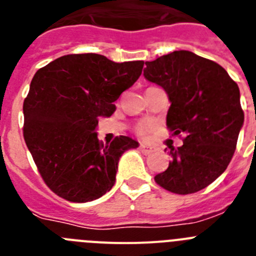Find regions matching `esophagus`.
Masks as SVG:
<instances>
[{"label":"esophagus","instance_id":"1","mask_svg":"<svg viewBox=\"0 0 256 256\" xmlns=\"http://www.w3.org/2000/svg\"><path fill=\"white\" fill-rule=\"evenodd\" d=\"M140 148H141V151L144 154H151V152H154V151L158 150L156 148H152V146H148V144H144L140 146Z\"/></svg>","mask_w":256,"mask_h":256}]
</instances>
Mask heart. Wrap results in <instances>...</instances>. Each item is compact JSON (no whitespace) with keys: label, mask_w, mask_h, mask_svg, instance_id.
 I'll return each instance as SVG.
<instances>
[{"label":"heart","mask_w":256,"mask_h":256,"mask_svg":"<svg viewBox=\"0 0 256 256\" xmlns=\"http://www.w3.org/2000/svg\"><path fill=\"white\" fill-rule=\"evenodd\" d=\"M151 128H152V126L151 124H148V123H144V124H140L138 128H137V132H138L140 136H148V132L151 130Z\"/></svg>","instance_id":"b5f03b06"}]
</instances>
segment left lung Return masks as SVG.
Returning <instances> with one entry per match:
<instances>
[{
    "label": "left lung",
    "instance_id": "8db88e82",
    "mask_svg": "<svg viewBox=\"0 0 256 256\" xmlns=\"http://www.w3.org/2000/svg\"><path fill=\"white\" fill-rule=\"evenodd\" d=\"M144 76L168 94L169 130L184 134L180 148H169L173 159L155 182L178 195L205 188L236 150L244 126L238 86L220 65L184 50L146 61Z\"/></svg>",
    "mask_w": 256,
    "mask_h": 256
}]
</instances>
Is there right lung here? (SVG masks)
<instances>
[{
  "instance_id": "1",
  "label": "right lung",
  "mask_w": 256,
  "mask_h": 256,
  "mask_svg": "<svg viewBox=\"0 0 256 256\" xmlns=\"http://www.w3.org/2000/svg\"><path fill=\"white\" fill-rule=\"evenodd\" d=\"M144 61L114 62L98 54L65 55L34 74L24 100V140L47 186L72 202L96 200L115 183L118 162L136 140L97 138L122 92L140 78Z\"/></svg>"
}]
</instances>
